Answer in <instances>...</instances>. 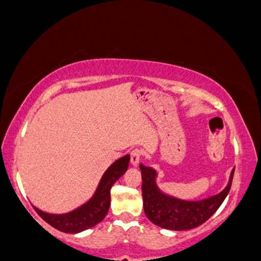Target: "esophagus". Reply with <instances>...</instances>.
Listing matches in <instances>:
<instances>
[{
  "label": "esophagus",
  "mask_w": 261,
  "mask_h": 261,
  "mask_svg": "<svg viewBox=\"0 0 261 261\" xmlns=\"http://www.w3.org/2000/svg\"><path fill=\"white\" fill-rule=\"evenodd\" d=\"M141 155H142V150L141 149H133V150H132V152H130V164L133 165V167L138 165L139 159H141Z\"/></svg>",
  "instance_id": "34e87169"
}]
</instances>
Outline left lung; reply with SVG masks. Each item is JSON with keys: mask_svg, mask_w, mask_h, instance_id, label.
Wrapping results in <instances>:
<instances>
[{"mask_svg": "<svg viewBox=\"0 0 261 261\" xmlns=\"http://www.w3.org/2000/svg\"><path fill=\"white\" fill-rule=\"evenodd\" d=\"M142 172L143 208L147 218L155 225L169 230H188L197 228L217 212L230 190L234 170L228 186L219 194L203 200L188 201L164 194L155 183L156 172L150 167L139 165Z\"/></svg>", "mask_w": 261, "mask_h": 261, "instance_id": "left-lung-1", "label": "left lung"}]
</instances>
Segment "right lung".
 I'll return each mask as SVG.
<instances>
[{
    "label": "right lung",
    "mask_w": 261,
    "mask_h": 261,
    "mask_svg": "<svg viewBox=\"0 0 261 261\" xmlns=\"http://www.w3.org/2000/svg\"><path fill=\"white\" fill-rule=\"evenodd\" d=\"M129 159L130 156L127 154L114 162L103 174L93 197L80 208L66 214H49L42 212L36 206L33 208L42 219L60 231L75 234L93 228L107 215L111 205V188L128 169Z\"/></svg>",
    "instance_id": "add662e5"
}]
</instances>
